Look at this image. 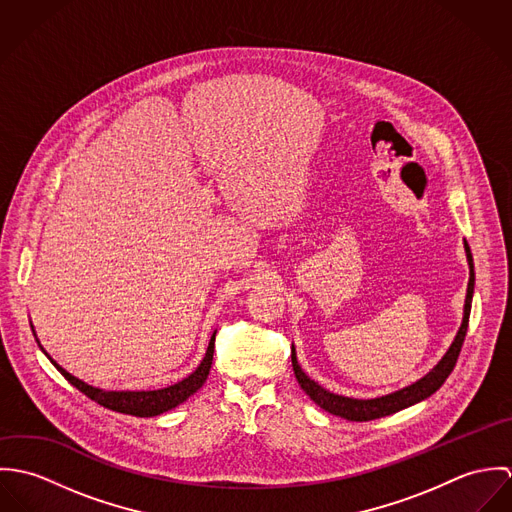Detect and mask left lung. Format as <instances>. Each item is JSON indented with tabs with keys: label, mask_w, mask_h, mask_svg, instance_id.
I'll return each instance as SVG.
<instances>
[{
	"label": "left lung",
	"mask_w": 512,
	"mask_h": 512,
	"mask_svg": "<svg viewBox=\"0 0 512 512\" xmlns=\"http://www.w3.org/2000/svg\"><path fill=\"white\" fill-rule=\"evenodd\" d=\"M465 254H467V262H469V284H467V295H465V307H463V321L461 327L451 343V347L447 349V353L441 357L438 365L434 366L424 378L416 380L414 384L396 390L392 394L380 396V398H370V400H359V398H347V396H339L333 394L329 390H325L323 386H319L315 380H311L301 366L297 365V357H295V349L292 347V366L293 374L299 382V386L303 388V392L325 412L333 414V416H341L345 420L351 422H368V420H376V418H384L390 416L394 412H400L408 406H414L422 400H426L428 396H432L439 386L445 382V378L451 374L453 366L457 363V357L461 353L465 335H467V325H469V313H471V299H473V288H475V270H473V256H471V248L465 242Z\"/></svg>",
	"instance_id": "left-lung-1"
}]
</instances>
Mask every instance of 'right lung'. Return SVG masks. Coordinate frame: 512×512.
Instances as JSON below:
<instances>
[{
    "mask_svg": "<svg viewBox=\"0 0 512 512\" xmlns=\"http://www.w3.org/2000/svg\"><path fill=\"white\" fill-rule=\"evenodd\" d=\"M215 335H217V331L213 333V337L209 341V347H207V353H205L201 365L197 366L187 378H183V380H179V382H175L167 388H159V390H102V388H94V386L78 380L71 372H67L63 366L57 365V361H53L49 357V353L41 347V343L39 341L37 343H39L41 351L47 355V359L55 365V368L82 394H86L90 400L98 402L100 406H104L108 410L120 412V414H130V416H138V418H151V416H159V414L183 404L191 394H195L205 384L211 365H213ZM35 339H37V335H35Z\"/></svg>",
    "mask_w": 512,
    "mask_h": 512,
    "instance_id": "obj_1",
    "label": "right lung"
}]
</instances>
